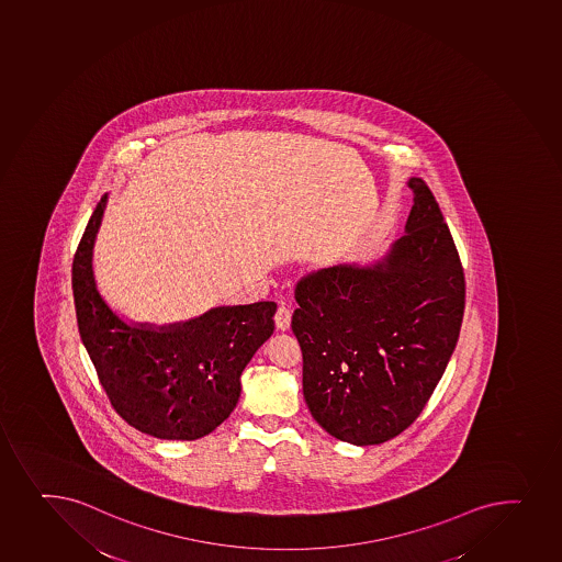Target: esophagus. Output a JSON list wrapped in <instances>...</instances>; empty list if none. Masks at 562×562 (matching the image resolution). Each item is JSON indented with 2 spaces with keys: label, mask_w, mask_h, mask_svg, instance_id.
<instances>
[{
  "label": "esophagus",
  "mask_w": 562,
  "mask_h": 562,
  "mask_svg": "<svg viewBox=\"0 0 562 562\" xmlns=\"http://www.w3.org/2000/svg\"><path fill=\"white\" fill-rule=\"evenodd\" d=\"M290 319H292V311L286 305H279L278 313H276V325L281 331H289Z\"/></svg>",
  "instance_id": "1"
}]
</instances>
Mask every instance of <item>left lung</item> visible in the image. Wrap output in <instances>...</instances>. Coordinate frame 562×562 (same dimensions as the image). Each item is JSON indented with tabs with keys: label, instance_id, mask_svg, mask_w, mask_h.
I'll list each match as a JSON object with an SVG mask.
<instances>
[{
	"label": "left lung",
	"instance_id": "8db88e82",
	"mask_svg": "<svg viewBox=\"0 0 562 562\" xmlns=\"http://www.w3.org/2000/svg\"><path fill=\"white\" fill-rule=\"evenodd\" d=\"M407 233L373 268L333 267L295 284L303 396L331 437L357 446L405 431L435 392L464 316V272L426 181Z\"/></svg>",
	"mask_w": 562,
	"mask_h": 562
}]
</instances>
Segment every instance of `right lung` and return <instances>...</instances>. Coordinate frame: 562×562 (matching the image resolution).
<instances>
[{"label": "right lung", "mask_w": 562, "mask_h": 562, "mask_svg": "<svg viewBox=\"0 0 562 562\" xmlns=\"http://www.w3.org/2000/svg\"><path fill=\"white\" fill-rule=\"evenodd\" d=\"M106 194L95 205L71 265L77 327L114 411L162 440L213 432L240 396V373L272 337L278 305L214 308L183 325H127L95 289L92 249Z\"/></svg>", "instance_id": "add662e5"}]
</instances>
